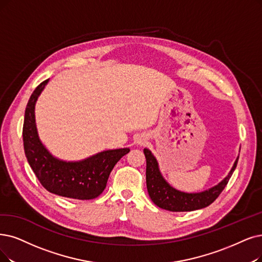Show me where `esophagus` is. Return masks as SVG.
Instances as JSON below:
<instances>
[{"label": "esophagus", "mask_w": 262, "mask_h": 262, "mask_svg": "<svg viewBox=\"0 0 262 262\" xmlns=\"http://www.w3.org/2000/svg\"><path fill=\"white\" fill-rule=\"evenodd\" d=\"M144 141H145V139H142V138H138V140H137V143H138V144H143V143H144Z\"/></svg>", "instance_id": "1"}]
</instances>
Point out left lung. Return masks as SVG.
<instances>
[{"instance_id":"1","label":"left lung","mask_w":262,"mask_h":262,"mask_svg":"<svg viewBox=\"0 0 262 262\" xmlns=\"http://www.w3.org/2000/svg\"><path fill=\"white\" fill-rule=\"evenodd\" d=\"M144 155L146 158V186L151 201L160 208L171 212H190L212 204L225 189L238 160L237 156L228 175L212 188L200 192H184L177 190L165 181L160 172L158 161L148 148H144Z\"/></svg>"}]
</instances>
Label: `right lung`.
Segmentation results:
<instances>
[{"label": "right lung", "instance_id": "obj_1", "mask_svg": "<svg viewBox=\"0 0 262 262\" xmlns=\"http://www.w3.org/2000/svg\"><path fill=\"white\" fill-rule=\"evenodd\" d=\"M49 79L36 87L27 104L24 121V147L28 162L46 190L61 196L91 200L105 189L108 176L129 148L107 149L79 161L61 160L41 143L35 122V104Z\"/></svg>", "mask_w": 262, "mask_h": 262}]
</instances>
